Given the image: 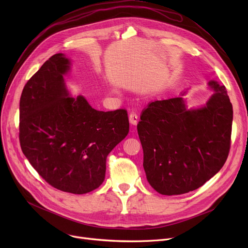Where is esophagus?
<instances>
[{
    "label": "esophagus",
    "mask_w": 248,
    "mask_h": 248,
    "mask_svg": "<svg viewBox=\"0 0 248 248\" xmlns=\"http://www.w3.org/2000/svg\"><path fill=\"white\" fill-rule=\"evenodd\" d=\"M128 120H129V123H131L132 124H138V120H139V116L138 114L135 112V111H132L131 113H129V116H128Z\"/></svg>",
    "instance_id": "1"
}]
</instances>
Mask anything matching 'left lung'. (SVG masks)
Segmentation results:
<instances>
[{"mask_svg": "<svg viewBox=\"0 0 248 248\" xmlns=\"http://www.w3.org/2000/svg\"><path fill=\"white\" fill-rule=\"evenodd\" d=\"M213 95L199 108L187 109L183 96L150 102L141 111L138 134L150 185L162 195L196 190L225 164L233 110L227 90L208 82Z\"/></svg>", "mask_w": 248, "mask_h": 248, "instance_id": "obj_1", "label": "left lung"}]
</instances>
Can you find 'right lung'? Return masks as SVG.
Wrapping results in <instances>:
<instances>
[{
	"label": "right lung",
	"mask_w": 248,
	"mask_h": 248,
	"mask_svg": "<svg viewBox=\"0 0 248 248\" xmlns=\"http://www.w3.org/2000/svg\"><path fill=\"white\" fill-rule=\"evenodd\" d=\"M70 60L50 57L24 86L19 139L23 154L49 185L85 194L106 177L107 158L128 134L125 109L99 111L82 95L69 96Z\"/></svg>",
	"instance_id": "obj_1"
}]
</instances>
